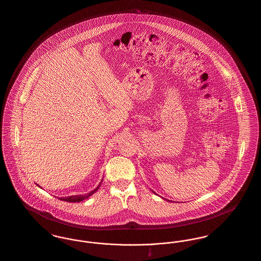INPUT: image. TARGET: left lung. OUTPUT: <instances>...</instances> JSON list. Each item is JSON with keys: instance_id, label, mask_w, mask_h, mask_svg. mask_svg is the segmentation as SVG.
Returning <instances> with one entry per match:
<instances>
[{"instance_id": "1", "label": "left lung", "mask_w": 261, "mask_h": 261, "mask_svg": "<svg viewBox=\"0 0 261 261\" xmlns=\"http://www.w3.org/2000/svg\"><path fill=\"white\" fill-rule=\"evenodd\" d=\"M153 192H154V191H153ZM154 193H155V192H154ZM166 200H167V199H166ZM168 201H169V200H168Z\"/></svg>"}]
</instances>
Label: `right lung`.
<instances>
[{
	"mask_svg": "<svg viewBox=\"0 0 261 261\" xmlns=\"http://www.w3.org/2000/svg\"><path fill=\"white\" fill-rule=\"evenodd\" d=\"M102 181H103V180H102ZM102 181L99 183V185H98L94 190H92L91 192H89V193L86 194V195H72V196H68V197H62V198H60V200H63V201H67V202L71 203L83 201V200L87 199L88 197H90L92 194H94V193L99 189V187H100V185H101Z\"/></svg>",
	"mask_w": 261,
	"mask_h": 261,
	"instance_id": "right-lung-1",
	"label": "right lung"
}]
</instances>
